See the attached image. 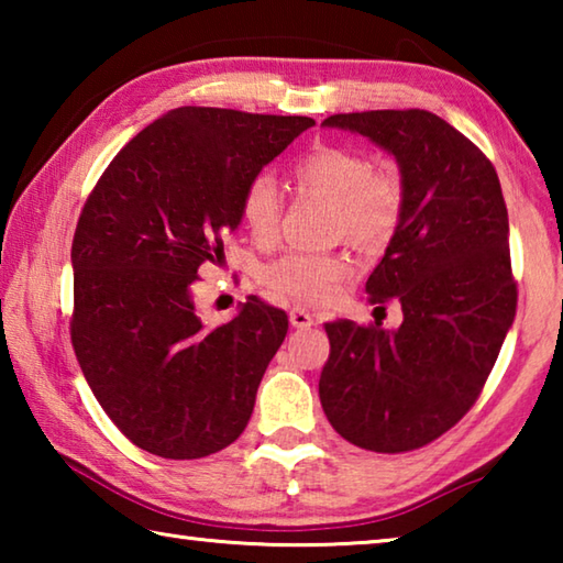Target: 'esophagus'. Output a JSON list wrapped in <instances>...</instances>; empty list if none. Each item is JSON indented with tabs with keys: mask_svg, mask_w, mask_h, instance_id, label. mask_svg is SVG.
<instances>
[{
	"mask_svg": "<svg viewBox=\"0 0 563 563\" xmlns=\"http://www.w3.org/2000/svg\"><path fill=\"white\" fill-rule=\"evenodd\" d=\"M290 325L298 328V330H308V328L316 325V318H312L308 310L292 308V310H290Z\"/></svg>",
	"mask_w": 563,
	"mask_h": 563,
	"instance_id": "34e87169",
	"label": "esophagus"
}]
</instances>
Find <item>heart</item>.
<instances>
[{
    "instance_id": "1",
    "label": "heart",
    "mask_w": 563,
    "mask_h": 563,
    "mask_svg": "<svg viewBox=\"0 0 563 563\" xmlns=\"http://www.w3.org/2000/svg\"><path fill=\"white\" fill-rule=\"evenodd\" d=\"M292 180L302 194L330 201V233L347 238L365 251L387 245L402 223L405 188L395 170L373 168L365 154L340 146H318L292 166ZM283 198L271 176H255L241 196V216L258 243L278 235ZM345 253H285L261 273L265 288L298 305L335 298L350 278Z\"/></svg>"
}]
</instances>
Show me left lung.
I'll return each mask as SVG.
<instances>
[{"mask_svg":"<svg viewBox=\"0 0 563 563\" xmlns=\"http://www.w3.org/2000/svg\"><path fill=\"white\" fill-rule=\"evenodd\" d=\"M322 126L395 156L405 211L365 285L369 302L402 305V325L328 322L320 402L362 450H419L470 412L514 322L507 203L492 161L437 113H335Z\"/></svg>","mask_w":563,"mask_h":563,"instance_id":"8db88e82","label":"left lung"}]
</instances>
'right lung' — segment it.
<instances>
[{
    "instance_id": "add662e5",
    "label": "right lung",
    "mask_w": 563,
    "mask_h": 563,
    "mask_svg": "<svg viewBox=\"0 0 563 563\" xmlns=\"http://www.w3.org/2000/svg\"><path fill=\"white\" fill-rule=\"evenodd\" d=\"M308 117L180 107L123 146L84 203L71 243V345L93 397L164 460L235 442L288 316L247 298L208 330L194 285L241 225V196Z\"/></svg>"
}]
</instances>
